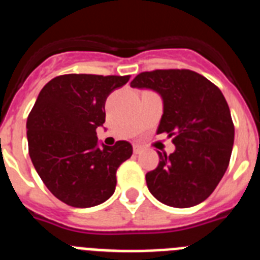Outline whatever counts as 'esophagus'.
<instances>
[{
    "label": "esophagus",
    "instance_id": "1",
    "mask_svg": "<svg viewBox=\"0 0 260 260\" xmlns=\"http://www.w3.org/2000/svg\"><path fill=\"white\" fill-rule=\"evenodd\" d=\"M143 151V148H142V146H139V145H135L134 146V154H141V152Z\"/></svg>",
    "mask_w": 260,
    "mask_h": 260
}]
</instances>
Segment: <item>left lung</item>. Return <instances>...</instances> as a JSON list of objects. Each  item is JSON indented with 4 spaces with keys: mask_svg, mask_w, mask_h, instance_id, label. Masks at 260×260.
Wrapping results in <instances>:
<instances>
[{
    "mask_svg": "<svg viewBox=\"0 0 260 260\" xmlns=\"http://www.w3.org/2000/svg\"><path fill=\"white\" fill-rule=\"evenodd\" d=\"M130 85L156 92L163 115L156 134L174 137L175 151L159 154V164L146 175L152 196L174 208L203 203L225 175L234 143V125L222 92L189 70L142 72Z\"/></svg>",
    "mask_w": 260,
    "mask_h": 260,
    "instance_id": "8db88e82",
    "label": "left lung"
}]
</instances>
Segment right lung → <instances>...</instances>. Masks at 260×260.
<instances>
[{
	"instance_id": "1",
	"label": "right lung",
	"mask_w": 260,
	"mask_h": 260,
	"mask_svg": "<svg viewBox=\"0 0 260 260\" xmlns=\"http://www.w3.org/2000/svg\"><path fill=\"white\" fill-rule=\"evenodd\" d=\"M130 76L63 75L48 81L28 114V154L51 193L75 208L105 203L114 193L118 167L133 146L100 143L105 101Z\"/></svg>"
}]
</instances>
